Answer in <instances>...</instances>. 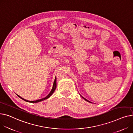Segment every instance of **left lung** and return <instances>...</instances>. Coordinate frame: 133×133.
<instances>
[{
    "label": "left lung",
    "mask_w": 133,
    "mask_h": 133,
    "mask_svg": "<svg viewBox=\"0 0 133 133\" xmlns=\"http://www.w3.org/2000/svg\"><path fill=\"white\" fill-rule=\"evenodd\" d=\"M82 98H83V97H82ZM84 98V99H85V101H87V102H89V103H91V102H90V101H88V100H87V99H85V98Z\"/></svg>",
    "instance_id": "1"
}]
</instances>
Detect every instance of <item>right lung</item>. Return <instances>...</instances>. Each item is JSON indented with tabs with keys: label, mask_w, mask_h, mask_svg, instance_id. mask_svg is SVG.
<instances>
[{
	"label": "right lung",
	"mask_w": 133,
	"mask_h": 133,
	"mask_svg": "<svg viewBox=\"0 0 133 133\" xmlns=\"http://www.w3.org/2000/svg\"><path fill=\"white\" fill-rule=\"evenodd\" d=\"M56 87H57V78L56 77L55 78V81H54V85H53V87H52V90H51V91H50V92L49 93V94L46 96V97H45V98H42V99H38V100H36V101H27V100H26V99H24V98H22L21 97H20V96H19V95H17L18 96V97H19L20 98H21L22 99H23V101H25V102H29V103H38V102H41V101H44V100H45V99H48V98H49V97L53 94V93L54 92V91H55V90H56Z\"/></svg>",
	"instance_id": "add662e5"
}]
</instances>
